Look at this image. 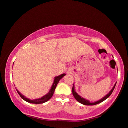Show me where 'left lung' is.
Segmentation results:
<instances>
[{
    "label": "left lung",
    "instance_id": "1",
    "mask_svg": "<svg viewBox=\"0 0 128 128\" xmlns=\"http://www.w3.org/2000/svg\"><path fill=\"white\" fill-rule=\"evenodd\" d=\"M116 83L114 84L113 88L112 89V90H111L109 92V93L108 94H107L106 95L104 96V97H103L102 99L99 100L98 101L95 102H90L88 100L84 99V98H82L81 96H80L79 95H78V94L75 91L74 87V84H73V88H72V93H73V95L75 99H76L77 100L78 102L81 103V104H84V105H86V106H93V105L99 104V103L102 102L103 101H104V100H105L106 99H107V98H108L109 96L112 95V91H113V90H114V88H115V86H116Z\"/></svg>",
    "mask_w": 128,
    "mask_h": 128
}]
</instances>
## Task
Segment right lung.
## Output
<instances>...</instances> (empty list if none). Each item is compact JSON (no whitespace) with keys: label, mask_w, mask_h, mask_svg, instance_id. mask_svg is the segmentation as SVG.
Returning <instances> with one entry per match:
<instances>
[{"label":"right lung","mask_w":128,"mask_h":128,"mask_svg":"<svg viewBox=\"0 0 128 128\" xmlns=\"http://www.w3.org/2000/svg\"><path fill=\"white\" fill-rule=\"evenodd\" d=\"M65 75H66V74L64 73L60 76H58L55 77L54 78V81L52 86L51 88L50 89V90L48 93L46 94V95H44V96H42V97L41 98H39V99H36L34 100H30V99H28V98H25V96H24L23 95H22V94L20 93V92L18 91L17 90H16V91H17L18 94H19L20 96H21L22 99H24V100H25L26 102H29L30 103H34V104H41V103H45V102H47L48 100L51 99V97L53 95L54 92V91H55V88H56V86H57V84H58V83L59 82V81H60V80Z\"/></svg>","instance_id":"obj_1"}]
</instances>
